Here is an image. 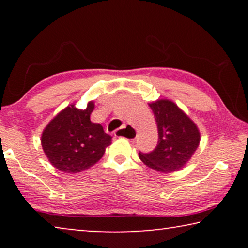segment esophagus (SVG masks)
Segmentation results:
<instances>
[{
    "instance_id": "obj_1",
    "label": "esophagus",
    "mask_w": 248,
    "mask_h": 248,
    "mask_svg": "<svg viewBox=\"0 0 248 248\" xmlns=\"http://www.w3.org/2000/svg\"><path fill=\"white\" fill-rule=\"evenodd\" d=\"M137 133L138 132L135 130V127L131 126V125H124V126L117 128V130L115 131V137L124 138L127 139V140H134V139L137 138Z\"/></svg>"
}]
</instances>
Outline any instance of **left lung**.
I'll list each match as a JSON object with an SVG mask.
<instances>
[{"instance_id":"left-lung-1","label":"left lung","mask_w":248,"mask_h":248,"mask_svg":"<svg viewBox=\"0 0 248 248\" xmlns=\"http://www.w3.org/2000/svg\"><path fill=\"white\" fill-rule=\"evenodd\" d=\"M158 127V144L150 154L139 152L149 168L172 172L184 168L201 141L199 127L174 101L158 99L149 104Z\"/></svg>"}]
</instances>
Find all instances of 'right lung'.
I'll return each mask as SVG.
<instances>
[{
	"label": "right lung",
	"instance_id": "right-lung-1",
	"mask_svg": "<svg viewBox=\"0 0 248 248\" xmlns=\"http://www.w3.org/2000/svg\"><path fill=\"white\" fill-rule=\"evenodd\" d=\"M93 108V100L86 109L71 104L44 128L40 139L44 154L59 170L76 174L89 169L111 144V137L105 133L103 126L90 121Z\"/></svg>",
	"mask_w": 248,
	"mask_h": 248
}]
</instances>
